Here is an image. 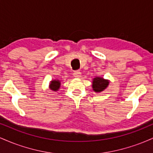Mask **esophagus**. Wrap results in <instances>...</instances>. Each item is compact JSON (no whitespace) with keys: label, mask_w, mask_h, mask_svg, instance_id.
<instances>
[{"label":"esophagus","mask_w":153,"mask_h":153,"mask_svg":"<svg viewBox=\"0 0 153 153\" xmlns=\"http://www.w3.org/2000/svg\"><path fill=\"white\" fill-rule=\"evenodd\" d=\"M73 76H74L75 78H80V77L81 76V73H80V71H75L74 73H73Z\"/></svg>","instance_id":"obj_1"}]
</instances>
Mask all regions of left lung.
Listing matches in <instances>:
<instances>
[{"label": "left lung", "instance_id": "obj_1", "mask_svg": "<svg viewBox=\"0 0 153 153\" xmlns=\"http://www.w3.org/2000/svg\"><path fill=\"white\" fill-rule=\"evenodd\" d=\"M109 84V80L103 79L101 77H96L92 82L93 90L96 93H100L106 88Z\"/></svg>", "mask_w": 153, "mask_h": 153}]
</instances>
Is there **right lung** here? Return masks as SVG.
Here are the masks:
<instances>
[{
  "label": "right lung",
  "mask_w": 153,
  "mask_h": 153,
  "mask_svg": "<svg viewBox=\"0 0 153 153\" xmlns=\"http://www.w3.org/2000/svg\"><path fill=\"white\" fill-rule=\"evenodd\" d=\"M60 84L61 82L59 80H52V81H50V88L52 91H57L60 87Z\"/></svg>",
  "instance_id": "right-lung-1"
}]
</instances>
